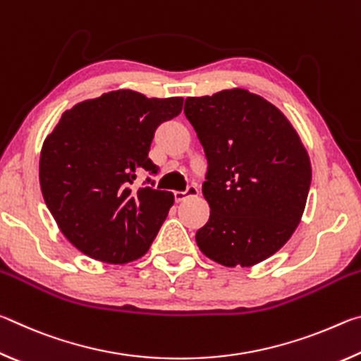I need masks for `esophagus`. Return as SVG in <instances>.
<instances>
[{
    "label": "esophagus",
    "mask_w": 361,
    "mask_h": 361,
    "mask_svg": "<svg viewBox=\"0 0 361 361\" xmlns=\"http://www.w3.org/2000/svg\"><path fill=\"white\" fill-rule=\"evenodd\" d=\"M197 188L195 186H188L186 191H175V200L176 202H183V200L188 197H192V195H197Z\"/></svg>",
    "instance_id": "obj_1"
}]
</instances>
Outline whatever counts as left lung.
<instances>
[{"mask_svg": "<svg viewBox=\"0 0 361 361\" xmlns=\"http://www.w3.org/2000/svg\"><path fill=\"white\" fill-rule=\"evenodd\" d=\"M185 114L204 146L210 218L195 232L207 258L252 267L288 242L307 202L312 169L295 127L245 89L188 97Z\"/></svg>", "mask_w": 361, "mask_h": 361, "instance_id": "left-lung-1", "label": "left lung"}]
</instances>
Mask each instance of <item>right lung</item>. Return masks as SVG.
Here are the masks:
<instances>
[{"label": "right lung", "instance_id": "right-lung-1", "mask_svg": "<svg viewBox=\"0 0 361 361\" xmlns=\"http://www.w3.org/2000/svg\"><path fill=\"white\" fill-rule=\"evenodd\" d=\"M181 109V97L148 99L121 89L78 103L46 137L42 197L79 252L109 264L148 252L175 197L133 181L142 170L157 173L148 157L154 132Z\"/></svg>", "mask_w": 361, "mask_h": 361}]
</instances>
